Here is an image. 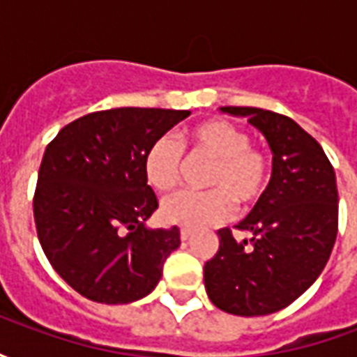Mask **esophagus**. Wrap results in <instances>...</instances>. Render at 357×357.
Here are the masks:
<instances>
[{"label":"esophagus","mask_w":357,"mask_h":357,"mask_svg":"<svg viewBox=\"0 0 357 357\" xmlns=\"http://www.w3.org/2000/svg\"><path fill=\"white\" fill-rule=\"evenodd\" d=\"M191 235H193V229H189V227H181V231H179V237H181V241L191 239Z\"/></svg>","instance_id":"34e87169"}]
</instances>
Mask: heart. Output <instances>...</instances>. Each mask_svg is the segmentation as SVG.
Here are the masks:
<instances>
[{
  "instance_id": "1",
  "label": "heart",
  "mask_w": 357,
  "mask_h": 357,
  "mask_svg": "<svg viewBox=\"0 0 357 357\" xmlns=\"http://www.w3.org/2000/svg\"><path fill=\"white\" fill-rule=\"evenodd\" d=\"M191 162H210L204 193H179L162 202L160 216L168 224L201 227L224 222L241 210L256 206L268 193L271 166L262 149L250 145V135L227 120H206L183 135ZM183 153L168 135L156 137L145 151L143 172L158 193L176 189L183 176Z\"/></svg>"
}]
</instances>
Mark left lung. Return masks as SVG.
Listing matches in <instances>:
<instances>
[{
	"label": "left lung",
	"instance_id": "obj_1",
	"mask_svg": "<svg viewBox=\"0 0 357 357\" xmlns=\"http://www.w3.org/2000/svg\"><path fill=\"white\" fill-rule=\"evenodd\" d=\"M264 133L273 153L268 193L239 224L237 241L220 229V248L204 264L212 304L233 315H268L306 292L329 260L338 231L335 170L321 145L292 118L255 107H222Z\"/></svg>",
	"mask_w": 357,
	"mask_h": 357
}]
</instances>
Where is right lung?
Here are the masks:
<instances>
[{"mask_svg":"<svg viewBox=\"0 0 357 357\" xmlns=\"http://www.w3.org/2000/svg\"><path fill=\"white\" fill-rule=\"evenodd\" d=\"M189 110L122 107L65 126L43 153L34 195L38 239L82 296L128 304L153 292L179 229H149L158 208L147 185V147Z\"/></svg>","mask_w":357,"mask_h":357,"instance_id":"add662e5","label":"right lung"}]
</instances>
